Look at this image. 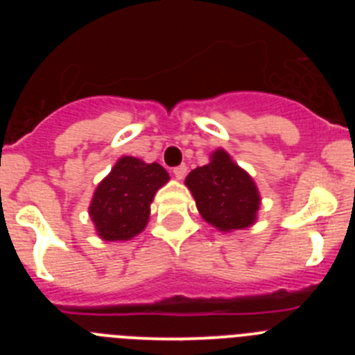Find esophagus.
I'll return each mask as SVG.
<instances>
[{"instance_id":"1","label":"esophagus","mask_w":355,"mask_h":355,"mask_svg":"<svg viewBox=\"0 0 355 355\" xmlns=\"http://www.w3.org/2000/svg\"><path fill=\"white\" fill-rule=\"evenodd\" d=\"M172 172H174L175 180H183L184 175H187V165H180V167H175Z\"/></svg>"}]
</instances>
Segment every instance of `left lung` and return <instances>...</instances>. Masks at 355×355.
<instances>
[{"label": "left lung", "instance_id": "1", "mask_svg": "<svg viewBox=\"0 0 355 355\" xmlns=\"http://www.w3.org/2000/svg\"><path fill=\"white\" fill-rule=\"evenodd\" d=\"M184 184L202 218L218 231L229 233L256 222L261 205L258 187L224 149H216L208 165L193 168Z\"/></svg>", "mask_w": 355, "mask_h": 355}]
</instances>
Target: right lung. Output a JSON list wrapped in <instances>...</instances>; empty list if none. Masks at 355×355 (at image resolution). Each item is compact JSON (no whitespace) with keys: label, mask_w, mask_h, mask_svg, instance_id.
<instances>
[{"label":"right lung","mask_w":355,"mask_h":355,"mask_svg":"<svg viewBox=\"0 0 355 355\" xmlns=\"http://www.w3.org/2000/svg\"><path fill=\"white\" fill-rule=\"evenodd\" d=\"M168 180L159 163L122 156L97 184L90 202L89 213L97 234L106 241H124L142 233L155 193Z\"/></svg>","instance_id":"obj_1"}]
</instances>
